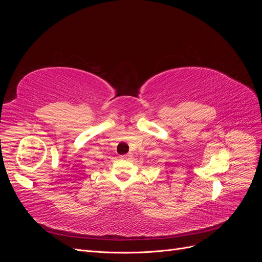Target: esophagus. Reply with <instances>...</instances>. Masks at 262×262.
I'll list each match as a JSON object with an SVG mask.
<instances>
[{
	"label": "esophagus",
	"instance_id": "1",
	"mask_svg": "<svg viewBox=\"0 0 262 262\" xmlns=\"http://www.w3.org/2000/svg\"><path fill=\"white\" fill-rule=\"evenodd\" d=\"M131 156H132L131 153H128V154H125V155H121L120 158H121V160H128V158H130Z\"/></svg>",
	"mask_w": 262,
	"mask_h": 262
}]
</instances>
